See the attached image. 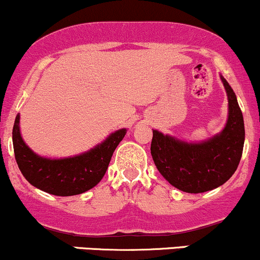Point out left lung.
Here are the masks:
<instances>
[{
    "instance_id": "obj_1",
    "label": "left lung",
    "mask_w": 260,
    "mask_h": 260,
    "mask_svg": "<svg viewBox=\"0 0 260 260\" xmlns=\"http://www.w3.org/2000/svg\"><path fill=\"white\" fill-rule=\"evenodd\" d=\"M229 100L226 126L202 143H187L153 130L151 154L161 175L179 190L202 193L225 184L236 172L245 142L243 115L236 94L221 76Z\"/></svg>"
}]
</instances>
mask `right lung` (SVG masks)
<instances>
[{
    "label": "right lung",
    "instance_id": "add662e5",
    "mask_svg": "<svg viewBox=\"0 0 260 260\" xmlns=\"http://www.w3.org/2000/svg\"><path fill=\"white\" fill-rule=\"evenodd\" d=\"M125 134V129L115 131L105 142L86 153L64 159H47L34 153L24 143L20 136L18 114L12 139L15 160L30 184L56 196H74L88 191L102 180L113 152Z\"/></svg>",
    "mask_w": 260,
    "mask_h": 260
}]
</instances>
